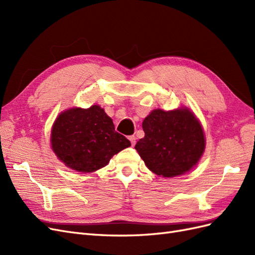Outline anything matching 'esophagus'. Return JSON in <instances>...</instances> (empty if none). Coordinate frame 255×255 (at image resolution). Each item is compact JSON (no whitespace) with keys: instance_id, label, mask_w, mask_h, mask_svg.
<instances>
[{"instance_id":"obj_1","label":"esophagus","mask_w":255,"mask_h":255,"mask_svg":"<svg viewBox=\"0 0 255 255\" xmlns=\"http://www.w3.org/2000/svg\"><path fill=\"white\" fill-rule=\"evenodd\" d=\"M128 139H129L130 143H132V145H134V144L136 143V137H135L134 135H132V136H128Z\"/></svg>"}]
</instances>
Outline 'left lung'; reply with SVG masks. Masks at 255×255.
<instances>
[{
	"label": "left lung",
	"instance_id": "obj_1",
	"mask_svg": "<svg viewBox=\"0 0 255 255\" xmlns=\"http://www.w3.org/2000/svg\"><path fill=\"white\" fill-rule=\"evenodd\" d=\"M142 128L144 137L135 149L157 175L172 177L187 172L204 152L203 129L187 109L153 111L144 118Z\"/></svg>",
	"mask_w": 255,
	"mask_h": 255
}]
</instances>
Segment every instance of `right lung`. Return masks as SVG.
<instances>
[{
    "label": "right lung",
    "mask_w": 255,
    "mask_h": 255,
    "mask_svg": "<svg viewBox=\"0 0 255 255\" xmlns=\"http://www.w3.org/2000/svg\"><path fill=\"white\" fill-rule=\"evenodd\" d=\"M51 143L66 166L85 173L106 166L115 154L130 145L99 105L61 113L53 126Z\"/></svg>",
    "instance_id": "1"
}]
</instances>
